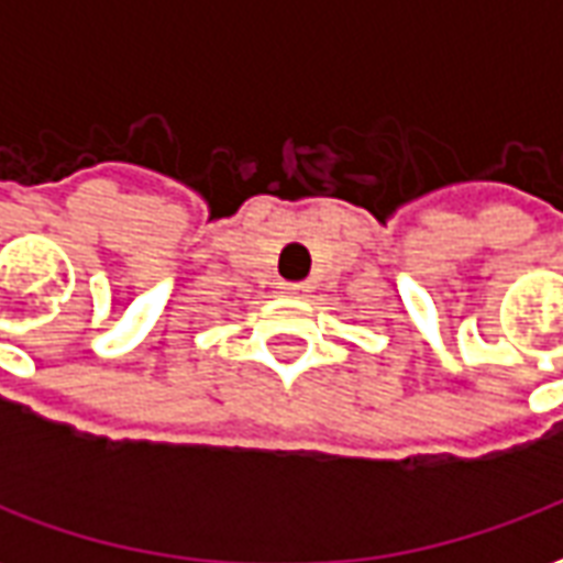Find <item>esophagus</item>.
<instances>
[{
    "label": "esophagus",
    "mask_w": 563,
    "mask_h": 563,
    "mask_svg": "<svg viewBox=\"0 0 563 563\" xmlns=\"http://www.w3.org/2000/svg\"><path fill=\"white\" fill-rule=\"evenodd\" d=\"M280 289L286 295H305L307 292L305 283H280Z\"/></svg>",
    "instance_id": "obj_1"
}]
</instances>
